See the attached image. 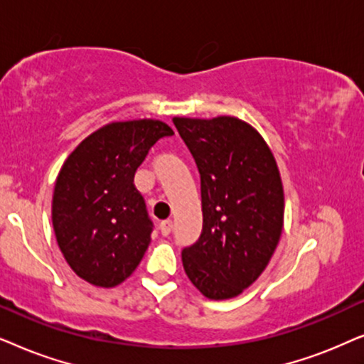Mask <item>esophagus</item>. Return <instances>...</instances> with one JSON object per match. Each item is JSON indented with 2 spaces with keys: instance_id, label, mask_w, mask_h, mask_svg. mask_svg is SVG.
Listing matches in <instances>:
<instances>
[{
  "instance_id": "esophagus-1",
  "label": "esophagus",
  "mask_w": 364,
  "mask_h": 364,
  "mask_svg": "<svg viewBox=\"0 0 364 364\" xmlns=\"http://www.w3.org/2000/svg\"><path fill=\"white\" fill-rule=\"evenodd\" d=\"M173 230V221L171 220H166V221H161L159 223V231H161L163 236H169V232Z\"/></svg>"
}]
</instances>
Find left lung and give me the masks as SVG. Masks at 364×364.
<instances>
[{
    "label": "left lung",
    "mask_w": 364,
    "mask_h": 364,
    "mask_svg": "<svg viewBox=\"0 0 364 364\" xmlns=\"http://www.w3.org/2000/svg\"><path fill=\"white\" fill-rule=\"evenodd\" d=\"M201 179L203 230L181 253L183 268L208 299H230L251 287L279 243L284 191L264 138L235 116H174Z\"/></svg>",
    "instance_id": "left-lung-1"
}]
</instances>
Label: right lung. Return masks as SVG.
Segmentation results:
<instances>
[{
	"instance_id": "add662e5",
	"label": "right lung",
	"mask_w": 364,
	"mask_h": 364,
	"mask_svg": "<svg viewBox=\"0 0 364 364\" xmlns=\"http://www.w3.org/2000/svg\"><path fill=\"white\" fill-rule=\"evenodd\" d=\"M173 129L159 119L113 121L86 136L58 173L53 230L70 268L100 288L129 278L151 243L153 223L134 173Z\"/></svg>"
}]
</instances>
